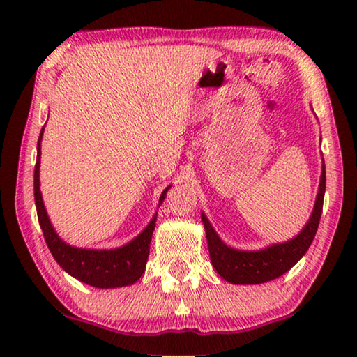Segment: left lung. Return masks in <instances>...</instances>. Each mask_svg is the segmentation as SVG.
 Returning <instances> with one entry per match:
<instances>
[{"mask_svg":"<svg viewBox=\"0 0 357 357\" xmlns=\"http://www.w3.org/2000/svg\"><path fill=\"white\" fill-rule=\"evenodd\" d=\"M326 190V165L321 157V176H319L318 193L309 220L294 238L274 243L257 250H241L223 243L208 217L202 213V220L206 231L209 257L214 269L222 279L234 285H259L288 273L309 250L315 238L319 219L323 213V200Z\"/></svg>","mask_w":357,"mask_h":357,"instance_id":"8db88e82","label":"left lung"}]
</instances>
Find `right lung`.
I'll return each instance as SVG.
<instances>
[{
	"instance_id": "obj_1",
	"label": "right lung",
	"mask_w": 357,
	"mask_h": 357,
	"mask_svg": "<svg viewBox=\"0 0 357 357\" xmlns=\"http://www.w3.org/2000/svg\"><path fill=\"white\" fill-rule=\"evenodd\" d=\"M45 126L40 130L38 140V159L34 167V202L38 209L39 225L44 231L45 243L50 249L56 263L68 273L86 285L96 288H121L134 285L143 275L146 269V261L149 255V244L155 228L157 211L143 228L140 234L129 241L128 244L114 247V249H83V247H74L66 243L56 233L55 227L52 225L50 217L47 214L44 200L40 192V142L44 135ZM172 184L162 192L159 198V208L164 203L167 192Z\"/></svg>"
}]
</instances>
